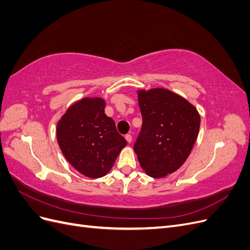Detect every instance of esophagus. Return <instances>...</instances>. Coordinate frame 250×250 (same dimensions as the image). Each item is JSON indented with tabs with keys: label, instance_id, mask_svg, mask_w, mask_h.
Wrapping results in <instances>:
<instances>
[{
	"label": "esophagus",
	"instance_id": "esophagus-1",
	"mask_svg": "<svg viewBox=\"0 0 250 250\" xmlns=\"http://www.w3.org/2000/svg\"><path fill=\"white\" fill-rule=\"evenodd\" d=\"M125 139H126V141H127V143H131L132 142V137H131V135L130 134H126L125 135Z\"/></svg>",
	"mask_w": 250,
	"mask_h": 250
}]
</instances>
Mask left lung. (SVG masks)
Wrapping results in <instances>:
<instances>
[{"instance_id":"1","label":"left lung","mask_w":250,"mask_h":250,"mask_svg":"<svg viewBox=\"0 0 250 250\" xmlns=\"http://www.w3.org/2000/svg\"><path fill=\"white\" fill-rule=\"evenodd\" d=\"M143 125L134 152L147 175L162 178L178 170L197 140L200 115L184 97L163 87L138 90Z\"/></svg>"}]
</instances>
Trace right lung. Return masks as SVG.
Masks as SVG:
<instances>
[{
    "label": "right lung",
    "mask_w": 250,
    "mask_h": 250,
    "mask_svg": "<svg viewBox=\"0 0 250 250\" xmlns=\"http://www.w3.org/2000/svg\"><path fill=\"white\" fill-rule=\"evenodd\" d=\"M104 108L102 98L85 97L73 103L57 122L56 137L62 154L89 178L106 175L127 145Z\"/></svg>",
    "instance_id": "add662e5"
}]
</instances>
